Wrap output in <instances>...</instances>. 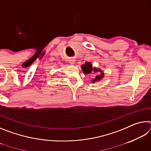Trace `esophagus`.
<instances>
[{
  "instance_id": "34e87169",
  "label": "esophagus",
  "mask_w": 151,
  "mask_h": 151,
  "mask_svg": "<svg viewBox=\"0 0 151 151\" xmlns=\"http://www.w3.org/2000/svg\"><path fill=\"white\" fill-rule=\"evenodd\" d=\"M75 60L74 59H70V60H69V63H70V64H71V65H73V64H75Z\"/></svg>"
}]
</instances>
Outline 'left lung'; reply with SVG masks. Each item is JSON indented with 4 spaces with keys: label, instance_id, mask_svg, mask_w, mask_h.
Here are the masks:
<instances>
[{
    "label": "left lung",
    "instance_id": "1",
    "mask_svg": "<svg viewBox=\"0 0 151 151\" xmlns=\"http://www.w3.org/2000/svg\"><path fill=\"white\" fill-rule=\"evenodd\" d=\"M82 70H83V73L85 74H91L92 73H97L98 72L99 75L95 76V78H93L92 80V83H94L96 81H99L102 79V78L104 76V73L103 71H102L101 69H97L95 67H93V65L91 63H88L86 62L85 65H82L81 66Z\"/></svg>",
    "mask_w": 151,
    "mask_h": 151
}]
</instances>
